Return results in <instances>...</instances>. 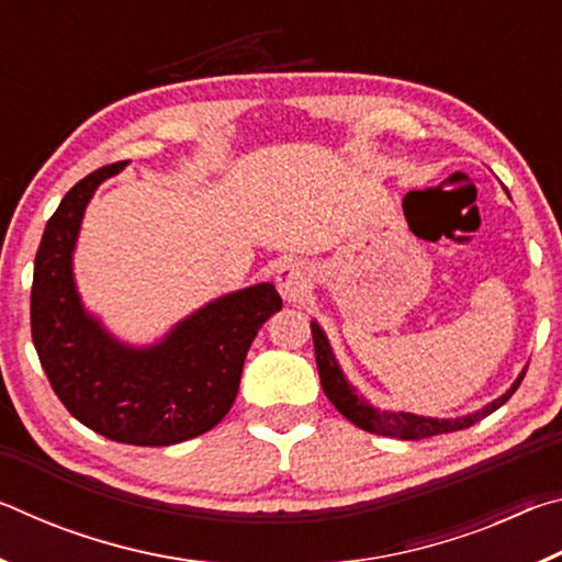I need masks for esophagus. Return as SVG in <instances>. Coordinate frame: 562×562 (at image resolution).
<instances>
[{
    "mask_svg": "<svg viewBox=\"0 0 562 562\" xmlns=\"http://www.w3.org/2000/svg\"><path fill=\"white\" fill-rule=\"evenodd\" d=\"M278 290L284 300H297L300 294L307 290V272H304L302 265L297 260H284L278 268Z\"/></svg>",
    "mask_w": 562,
    "mask_h": 562,
    "instance_id": "esophagus-1",
    "label": "esophagus"
}]
</instances>
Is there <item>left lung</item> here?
Here are the masks:
<instances>
[{
    "instance_id": "8db88e82",
    "label": "left lung",
    "mask_w": 562,
    "mask_h": 562,
    "mask_svg": "<svg viewBox=\"0 0 562 562\" xmlns=\"http://www.w3.org/2000/svg\"><path fill=\"white\" fill-rule=\"evenodd\" d=\"M312 339H315V357H317V369H319V382L322 389L331 404L337 406V412L341 416H347L351 424L359 426L369 434H379V436H394V439H404V441H416V439H426V436H436V434H449V431H459V429H469L475 422H481L483 416H488L501 408L513 396V392L520 386L522 376H526V369H522L520 376L513 382L506 394L493 398L488 406H483L481 412L469 414V416H459V418H429V416H416V414H404V412H379L372 404H367L364 398L357 396L355 386H351L341 369L337 364L335 355H331V347L325 337V331L319 329L317 322H312Z\"/></svg>"
}]
</instances>
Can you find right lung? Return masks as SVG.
Here are the masks:
<instances>
[{
  "label": "right lung",
  "instance_id": "right-lung-1",
  "mask_svg": "<svg viewBox=\"0 0 562 562\" xmlns=\"http://www.w3.org/2000/svg\"><path fill=\"white\" fill-rule=\"evenodd\" d=\"M123 166L79 180L46 223L34 260L32 339L54 394L83 426L119 443L170 446L211 431L231 412L247 349L282 300L262 282L207 302L154 347L113 339L83 310L71 255L93 190Z\"/></svg>",
  "mask_w": 562,
  "mask_h": 562
}]
</instances>
